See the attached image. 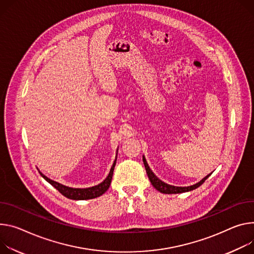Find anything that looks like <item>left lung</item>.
Here are the masks:
<instances>
[{"label":"left lung","instance_id":"8db88e82","mask_svg":"<svg viewBox=\"0 0 254 254\" xmlns=\"http://www.w3.org/2000/svg\"><path fill=\"white\" fill-rule=\"evenodd\" d=\"M143 162L146 168V172L148 174V177L152 183V186L160 192L162 193H166V194H172V193H181V192H187V191H190L193 190L195 189H197L198 187H200L201 184L205 181V179L209 177L212 173H210L209 175H206L205 177H203L200 181L196 182L193 186H190V187H174V186H170L168 183H165L164 181H162L161 179H159L154 172L151 170V168L149 167L148 163H147V160L145 158V156H143Z\"/></svg>","mask_w":254,"mask_h":254}]
</instances>
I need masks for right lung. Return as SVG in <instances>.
Returning <instances> with one entry per match:
<instances>
[{
	"mask_svg": "<svg viewBox=\"0 0 254 254\" xmlns=\"http://www.w3.org/2000/svg\"><path fill=\"white\" fill-rule=\"evenodd\" d=\"M118 151H119V149L117 150V158H118ZM117 158H115V160H114V162L110 168V171H109L107 177L101 183L97 184V186L87 188V189H74V188L66 187V186H64V184H62V183H59V182L47 177L40 171H39V173L45 180H47L50 184H52L55 189H57L65 197L70 198V199H75V200L91 199V198H95V197L102 195L109 189L112 175H113L114 166H115V163H117Z\"/></svg>",
	"mask_w": 254,
	"mask_h": 254,
	"instance_id": "1",
	"label": "right lung"
}]
</instances>
